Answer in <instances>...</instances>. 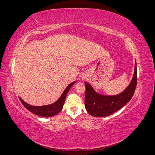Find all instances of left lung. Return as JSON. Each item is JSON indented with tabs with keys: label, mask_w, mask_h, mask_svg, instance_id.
Wrapping results in <instances>:
<instances>
[{
	"label": "left lung",
	"mask_w": 155,
	"mask_h": 155,
	"mask_svg": "<svg viewBox=\"0 0 155 155\" xmlns=\"http://www.w3.org/2000/svg\"><path fill=\"white\" fill-rule=\"evenodd\" d=\"M85 85V106L87 111L95 117H105L124 107L133 96L137 85V68L135 61L132 81L125 90L118 95L104 96L97 93L87 82Z\"/></svg>",
	"instance_id": "left-lung-1"
}]
</instances>
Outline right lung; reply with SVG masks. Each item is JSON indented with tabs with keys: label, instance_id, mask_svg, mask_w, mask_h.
I'll use <instances>...</instances> for the list:
<instances>
[{
	"label": "right lung",
	"instance_id": "add662e5",
	"mask_svg": "<svg viewBox=\"0 0 155 155\" xmlns=\"http://www.w3.org/2000/svg\"><path fill=\"white\" fill-rule=\"evenodd\" d=\"M76 82V81H74L70 84H69V85L67 86V87L66 88V89H65L64 92H63L61 97L52 104L44 105V106H33V105L28 104L27 103L23 101L21 97H19V100L22 103V104L24 105V107L26 108V109L28 110L29 111H30L31 112H32V113H34L37 116L46 117V118L51 117L58 114L59 112L62 110L67 93L69 91L70 88H71V87Z\"/></svg>",
	"mask_w": 155,
	"mask_h": 155
}]
</instances>
